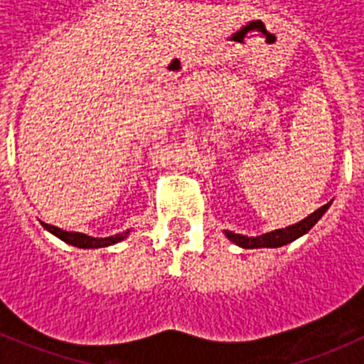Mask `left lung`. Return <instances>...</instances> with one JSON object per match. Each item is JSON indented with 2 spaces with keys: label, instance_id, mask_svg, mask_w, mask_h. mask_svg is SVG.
Wrapping results in <instances>:
<instances>
[{
  "label": "left lung",
  "instance_id": "8db88e82",
  "mask_svg": "<svg viewBox=\"0 0 364 364\" xmlns=\"http://www.w3.org/2000/svg\"><path fill=\"white\" fill-rule=\"evenodd\" d=\"M330 205H332V202H328L323 208L315 210L314 213L308 215L306 218H302L297 224H291V226L282 228V230H273L269 231V233L259 235V237H247V235L233 233V231L228 230L224 231V235H226L231 242L237 244V246L240 247H246V250H255V247H281L286 246V244L294 242V240H297L302 235H306L308 231L319 222V218L326 213Z\"/></svg>",
  "mask_w": 364,
  "mask_h": 364
}]
</instances>
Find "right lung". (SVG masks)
Segmentation results:
<instances>
[{
    "label": "right lung",
    "instance_id": "obj_1",
    "mask_svg": "<svg viewBox=\"0 0 364 364\" xmlns=\"http://www.w3.org/2000/svg\"><path fill=\"white\" fill-rule=\"evenodd\" d=\"M41 226H43L47 231H50L54 237H58L60 240H63V242L70 244V246L82 247V250H95V247L112 246V244H117V242H120V240L127 239V235L133 231V230H127V231H124V233H117V235H111V237H104V239H100V237H89V235H85V233H78V231L62 230V228L50 226V224H45V222H41Z\"/></svg>",
    "mask_w": 364,
    "mask_h": 364
}]
</instances>
